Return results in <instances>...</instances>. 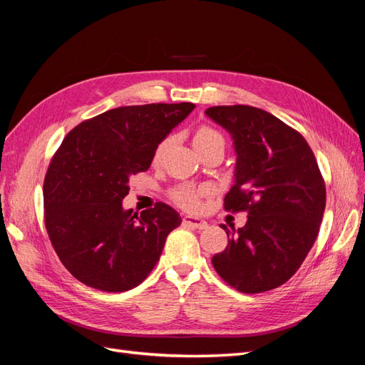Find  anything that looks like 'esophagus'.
<instances>
[{
	"label": "esophagus",
	"instance_id": "obj_1",
	"mask_svg": "<svg viewBox=\"0 0 365 365\" xmlns=\"http://www.w3.org/2000/svg\"><path fill=\"white\" fill-rule=\"evenodd\" d=\"M182 224L189 225V227H193V228H197V230H204L208 225L204 219L195 217V216H184L182 217Z\"/></svg>",
	"mask_w": 365,
	"mask_h": 365
}]
</instances>
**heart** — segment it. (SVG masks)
<instances>
[{
  "instance_id": "b5f03b06",
  "label": "heart",
  "mask_w": 365,
  "mask_h": 365,
  "mask_svg": "<svg viewBox=\"0 0 365 365\" xmlns=\"http://www.w3.org/2000/svg\"><path fill=\"white\" fill-rule=\"evenodd\" d=\"M169 141H170L169 138H165L157 146L155 153H153V161H158L161 158L165 148H168V145H169ZM216 143H224V137L220 135L216 129L210 128V126H201L195 132L193 145H195L196 150L216 145ZM202 193H204V190L200 189V187L184 184V185L175 187V189L170 192V197L175 204H178L180 207H182L185 210H196L201 204Z\"/></svg>"
}]
</instances>
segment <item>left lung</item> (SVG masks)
<instances>
[{"label": "left lung", "instance_id": "8db88e82", "mask_svg": "<svg viewBox=\"0 0 365 365\" xmlns=\"http://www.w3.org/2000/svg\"><path fill=\"white\" fill-rule=\"evenodd\" d=\"M205 114L228 130L236 150L227 212H247V224L220 225L228 245L213 256L216 272L244 294L279 288L302 267L318 236L326 185L300 132L263 109L212 106Z\"/></svg>", "mask_w": 365, "mask_h": 365}]
</instances>
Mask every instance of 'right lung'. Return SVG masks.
I'll return each instance as SVG.
<instances>
[{
	"label": "right lung",
	"mask_w": 365,
	"mask_h": 365,
	"mask_svg": "<svg viewBox=\"0 0 365 365\" xmlns=\"http://www.w3.org/2000/svg\"><path fill=\"white\" fill-rule=\"evenodd\" d=\"M193 109L189 102L121 106L63 138L43 180V217L63 267L83 284L123 292L160 260L181 216L164 202L138 215L123 200L130 176L150 168L157 146Z\"/></svg>",
	"instance_id": "right-lung-1"
}]
</instances>
